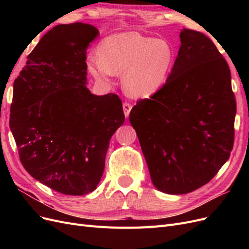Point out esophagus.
<instances>
[{"instance_id":"34e87169","label":"esophagus","mask_w":249,"mask_h":249,"mask_svg":"<svg viewBox=\"0 0 249 249\" xmlns=\"http://www.w3.org/2000/svg\"><path fill=\"white\" fill-rule=\"evenodd\" d=\"M123 108H124V115H125V117L127 118V117H129V115H130L131 110H132V105L129 104V103H124V104L123 105Z\"/></svg>"}]
</instances>
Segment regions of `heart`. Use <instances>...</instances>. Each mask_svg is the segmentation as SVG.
I'll return each instance as SVG.
<instances>
[{
  "mask_svg": "<svg viewBox=\"0 0 249 249\" xmlns=\"http://www.w3.org/2000/svg\"><path fill=\"white\" fill-rule=\"evenodd\" d=\"M173 63L175 51L167 41L126 32L107 37L100 54L89 56L87 66L91 76L105 84L114 74L124 73V91L134 97H145L164 86Z\"/></svg>",
  "mask_w": 249,
  "mask_h": 249,
  "instance_id": "b5f03b06",
  "label": "heart"
}]
</instances>
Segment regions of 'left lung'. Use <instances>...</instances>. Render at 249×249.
Returning a JSON list of instances; mask_svg holds the SVG:
<instances>
[{"instance_id": "obj_1", "label": "left lung", "mask_w": 249, "mask_h": 249, "mask_svg": "<svg viewBox=\"0 0 249 249\" xmlns=\"http://www.w3.org/2000/svg\"><path fill=\"white\" fill-rule=\"evenodd\" d=\"M164 86L130 113L158 190L185 194L212 179L233 144L236 100L228 62L209 37L183 29Z\"/></svg>"}]
</instances>
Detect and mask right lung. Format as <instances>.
<instances>
[{
	"label": "right lung",
	"instance_id": "1",
	"mask_svg": "<svg viewBox=\"0 0 249 249\" xmlns=\"http://www.w3.org/2000/svg\"><path fill=\"white\" fill-rule=\"evenodd\" d=\"M99 33L83 22L54 27L13 84L9 124L22 166L66 195L95 189L110 139L124 122L116 94L95 95L86 86V53Z\"/></svg>",
	"mask_w": 249,
	"mask_h": 249
}]
</instances>
